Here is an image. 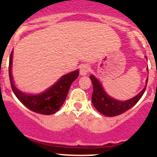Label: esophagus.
Listing matches in <instances>:
<instances>
[{
	"instance_id": "esophagus-1",
	"label": "esophagus",
	"mask_w": 157,
	"mask_h": 157,
	"mask_svg": "<svg viewBox=\"0 0 157 157\" xmlns=\"http://www.w3.org/2000/svg\"><path fill=\"white\" fill-rule=\"evenodd\" d=\"M90 66L87 64H84V65H82L80 67V75H86L88 74L89 72H90Z\"/></svg>"
}]
</instances>
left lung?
Wrapping results in <instances>:
<instances>
[{
	"instance_id": "left-lung-1",
	"label": "left lung",
	"mask_w": 157,
	"mask_h": 157,
	"mask_svg": "<svg viewBox=\"0 0 157 157\" xmlns=\"http://www.w3.org/2000/svg\"><path fill=\"white\" fill-rule=\"evenodd\" d=\"M90 78L92 81L93 87H94L92 94L93 105L100 113L109 117L119 116L135 105L145 93L147 82H148L147 79L146 86L145 88L134 98L125 101H119L109 97L105 93L103 87L101 86V83L94 75H91Z\"/></svg>"
}]
</instances>
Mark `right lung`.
I'll list each match as a JSON object with an SVG mask.
<instances>
[{
  "mask_svg": "<svg viewBox=\"0 0 157 157\" xmlns=\"http://www.w3.org/2000/svg\"><path fill=\"white\" fill-rule=\"evenodd\" d=\"M12 52L9 57L8 74L11 86L16 98L32 112L42 115H51L59 110L66 99L72 82L78 76V70L65 75L51 88L38 95H27L18 90L14 86L12 77Z\"/></svg>",
  "mask_w": 157,
  "mask_h": 157,
  "instance_id": "add662e5",
  "label": "right lung"
}]
</instances>
